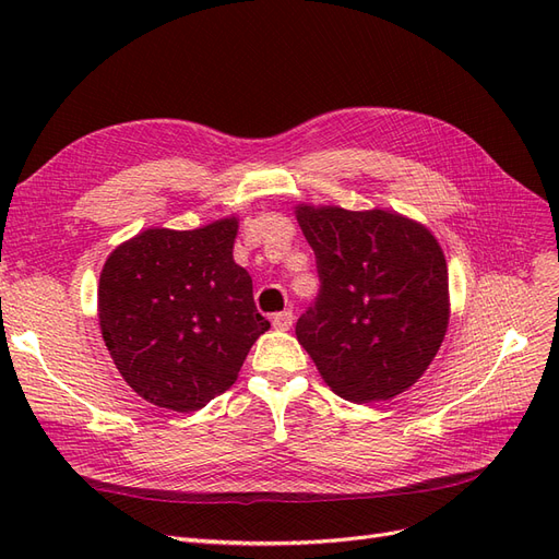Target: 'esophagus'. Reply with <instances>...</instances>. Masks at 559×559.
<instances>
[{"instance_id": "esophagus-1", "label": "esophagus", "mask_w": 559, "mask_h": 559, "mask_svg": "<svg viewBox=\"0 0 559 559\" xmlns=\"http://www.w3.org/2000/svg\"><path fill=\"white\" fill-rule=\"evenodd\" d=\"M292 324H294V312L292 310H282V312L273 314V326L277 331H289Z\"/></svg>"}]
</instances>
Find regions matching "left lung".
Returning <instances> with one entry per match:
<instances>
[{"label":"left lung","instance_id":"left-lung-1","mask_svg":"<svg viewBox=\"0 0 559 559\" xmlns=\"http://www.w3.org/2000/svg\"><path fill=\"white\" fill-rule=\"evenodd\" d=\"M319 294L298 343L352 403L389 401L425 373L448 331V265L433 235L384 210H296Z\"/></svg>","mask_w":559,"mask_h":559}]
</instances>
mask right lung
I'll return each instance as SVG.
<instances>
[{
    "label": "right lung",
    "instance_id": "1",
    "mask_svg": "<svg viewBox=\"0 0 559 559\" xmlns=\"http://www.w3.org/2000/svg\"><path fill=\"white\" fill-rule=\"evenodd\" d=\"M235 218L195 230L148 228L111 251L97 312L123 380L148 403L193 413L224 394L270 329L251 277L233 261Z\"/></svg>",
    "mask_w": 559,
    "mask_h": 559
}]
</instances>
